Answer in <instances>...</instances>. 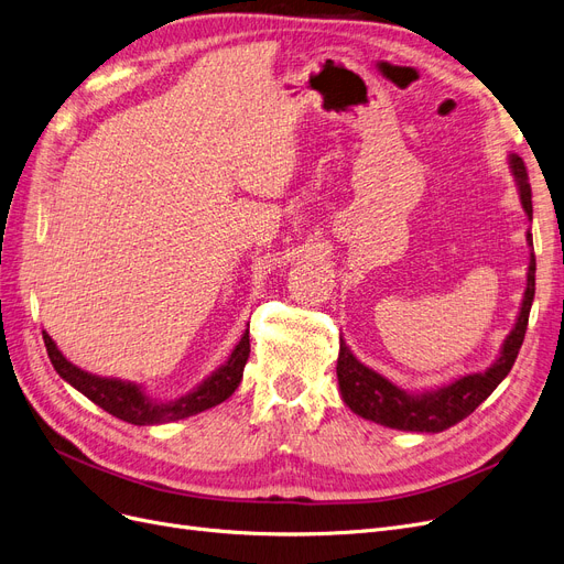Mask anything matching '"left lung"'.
Here are the masks:
<instances>
[{"mask_svg": "<svg viewBox=\"0 0 564 564\" xmlns=\"http://www.w3.org/2000/svg\"><path fill=\"white\" fill-rule=\"evenodd\" d=\"M509 170L516 178L520 204H523L528 218L532 220V191L528 183V170L525 162L518 155H509ZM528 243L532 246V235L528 232ZM534 248L530 250V267H528V288L523 295V304H520L518 318L509 337L499 350V358L486 369L476 373H465V377L455 379L453 383L430 388L423 392H406L404 388L394 386L379 371L369 369L362 365L356 356H352L346 341L339 344V360H337V379L341 400L346 406L362 415L367 421H373L379 425L404 430V432H444L460 423L463 419L490 398V392L507 379L511 371L518 350L523 346L530 308L534 300Z\"/></svg>", "mask_w": 564, "mask_h": 564, "instance_id": "obj_1", "label": "left lung"}]
</instances>
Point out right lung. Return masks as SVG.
<instances>
[{"mask_svg":"<svg viewBox=\"0 0 564 564\" xmlns=\"http://www.w3.org/2000/svg\"><path fill=\"white\" fill-rule=\"evenodd\" d=\"M44 344L48 350V358L55 367V371L65 379L69 386H74L78 392L86 394L90 402L101 406L107 413L116 415V419L132 423V425H160V423H172L187 419V415L202 413L212 409L220 402H225L229 394L237 390L243 377V367L250 352V339L248 329L243 337L235 346L232 356L227 358L225 365H220L212 377H206L197 388H193L183 398H176L172 402H158L143 392L139 383L120 381V379H107V377H95L72 365L62 352L57 350L55 341L44 332Z\"/></svg>","mask_w":564,"mask_h":564,"instance_id":"1","label":"right lung"}]
</instances>
